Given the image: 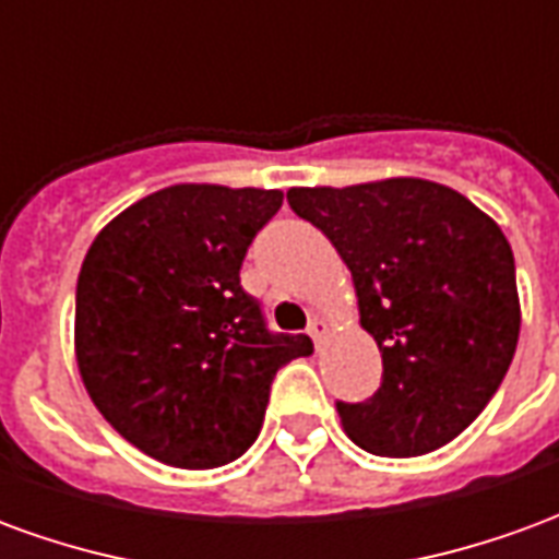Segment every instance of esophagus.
Here are the masks:
<instances>
[{
	"label": "esophagus",
	"mask_w": 559,
	"mask_h": 559,
	"mask_svg": "<svg viewBox=\"0 0 559 559\" xmlns=\"http://www.w3.org/2000/svg\"><path fill=\"white\" fill-rule=\"evenodd\" d=\"M308 335L314 338V344H320V341H323L329 335V323H326V320H323V317H314V320L308 323Z\"/></svg>",
	"instance_id": "1"
}]
</instances>
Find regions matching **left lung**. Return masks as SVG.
Masks as SVG:
<instances>
[{"mask_svg":"<svg viewBox=\"0 0 559 559\" xmlns=\"http://www.w3.org/2000/svg\"><path fill=\"white\" fill-rule=\"evenodd\" d=\"M287 203L335 245L383 383L338 404L371 455L416 457L476 419L503 383L521 332L515 257L491 215L452 188L395 176L347 188H290Z\"/></svg>","mask_w":559,"mask_h":559,"instance_id":"left-lung-1","label":"left lung"}]
</instances>
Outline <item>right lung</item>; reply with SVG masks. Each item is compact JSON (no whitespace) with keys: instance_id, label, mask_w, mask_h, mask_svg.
<instances>
[{"instance_id":"add662e5","label":"right lung","mask_w":559,"mask_h":559,"mask_svg":"<svg viewBox=\"0 0 559 559\" xmlns=\"http://www.w3.org/2000/svg\"><path fill=\"white\" fill-rule=\"evenodd\" d=\"M266 188L182 182L119 212L78 278L74 353L104 419L160 464L212 469L254 443L281 365L308 335L269 332L245 251L281 209Z\"/></svg>"}]
</instances>
